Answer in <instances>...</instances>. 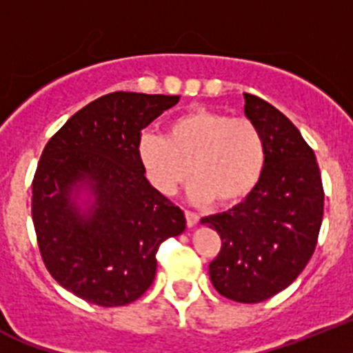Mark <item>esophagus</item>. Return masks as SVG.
Listing matches in <instances>:
<instances>
[{"instance_id":"1","label":"esophagus","mask_w":353,"mask_h":353,"mask_svg":"<svg viewBox=\"0 0 353 353\" xmlns=\"http://www.w3.org/2000/svg\"><path fill=\"white\" fill-rule=\"evenodd\" d=\"M185 216H186V225H188V228H194V225H197L199 219H201L197 213H194V211H188V210L185 211Z\"/></svg>"}]
</instances>
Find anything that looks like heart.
<instances>
[{"label":"heart","mask_w":353,"mask_h":353,"mask_svg":"<svg viewBox=\"0 0 353 353\" xmlns=\"http://www.w3.org/2000/svg\"><path fill=\"white\" fill-rule=\"evenodd\" d=\"M139 158L158 192L172 195L190 176V197L231 206L252 194L266 163L261 130L249 117L195 108L168 124L167 137L143 134Z\"/></svg>","instance_id":"heart-1"}]
</instances>
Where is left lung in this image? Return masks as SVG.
Returning <instances> with one entry per match:
<instances>
[{"mask_svg": "<svg viewBox=\"0 0 353 353\" xmlns=\"http://www.w3.org/2000/svg\"><path fill=\"white\" fill-rule=\"evenodd\" d=\"M245 96V115L261 130L266 163L249 197L232 210L201 220L220 234L210 263L220 295L257 304L290 286L316 247L323 219V185L311 147L272 104Z\"/></svg>", "mask_w": 353, "mask_h": 353, "instance_id": "8db88e82", "label": "left lung"}]
</instances>
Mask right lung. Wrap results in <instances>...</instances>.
Returning <instances> with one entry per match:
<instances>
[{
	"mask_svg": "<svg viewBox=\"0 0 353 353\" xmlns=\"http://www.w3.org/2000/svg\"><path fill=\"white\" fill-rule=\"evenodd\" d=\"M177 101L106 94L76 112L42 151L32 185L42 261L60 286L90 304L140 299L154 281L159 245L185 231V213L147 181L139 158L143 128Z\"/></svg>",
	"mask_w": 353,
	"mask_h": 353,
	"instance_id": "add662e5",
	"label": "right lung"
}]
</instances>
